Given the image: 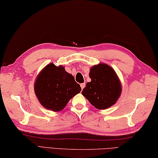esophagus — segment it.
I'll list each match as a JSON object with an SVG mask.
<instances>
[{"label": "esophagus", "mask_w": 158, "mask_h": 158, "mask_svg": "<svg viewBox=\"0 0 158 158\" xmlns=\"http://www.w3.org/2000/svg\"><path fill=\"white\" fill-rule=\"evenodd\" d=\"M85 86H86V84H85V83H82L81 85H80V86H81L82 89H83L84 88H85Z\"/></svg>", "instance_id": "1"}]
</instances>
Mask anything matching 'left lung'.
<instances>
[{"label":"left lung","mask_w":158,"mask_h":158,"mask_svg":"<svg viewBox=\"0 0 158 158\" xmlns=\"http://www.w3.org/2000/svg\"><path fill=\"white\" fill-rule=\"evenodd\" d=\"M91 81L87 82L82 94L98 110L113 106L121 96V82L115 71L105 63L93 65L89 72Z\"/></svg>","instance_id":"left-lung-1"}]
</instances>
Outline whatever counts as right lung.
<instances>
[{"label":"right lung","instance_id":"right-lung-1","mask_svg":"<svg viewBox=\"0 0 158 158\" xmlns=\"http://www.w3.org/2000/svg\"><path fill=\"white\" fill-rule=\"evenodd\" d=\"M74 77L67 72L63 65L49 63L39 73L34 91L39 102L47 110H62L67 103L81 91Z\"/></svg>","mask_w":158,"mask_h":158}]
</instances>
